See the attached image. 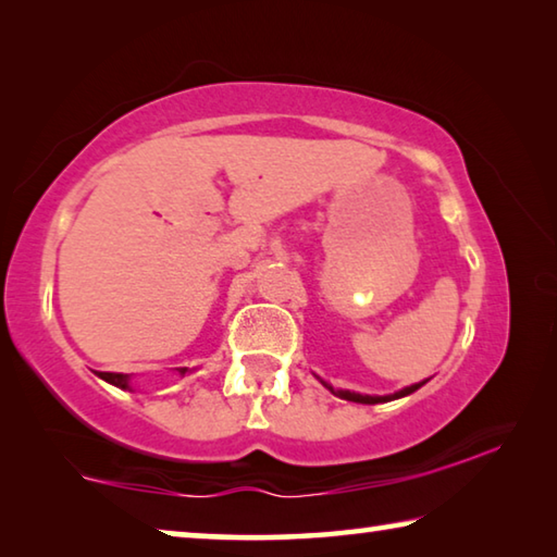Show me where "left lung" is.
<instances>
[{
    "label": "left lung",
    "mask_w": 557,
    "mask_h": 557,
    "mask_svg": "<svg viewBox=\"0 0 557 557\" xmlns=\"http://www.w3.org/2000/svg\"><path fill=\"white\" fill-rule=\"evenodd\" d=\"M322 381V379H319ZM329 391H332L334 395H338V398H344V400H351V403H363V405H375V403H388V400H398V398H405V395H410V393H414L418 388H422V385H425L428 381H422V383H414V385H408V388H403V391H398V393H393V395H361V393H351V391H336L334 385H329L326 381H322Z\"/></svg>",
    "instance_id": "1"
}]
</instances>
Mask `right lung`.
<instances>
[{
  "label": "right lung",
  "mask_w": 557,
  "mask_h": 557,
  "mask_svg": "<svg viewBox=\"0 0 557 557\" xmlns=\"http://www.w3.org/2000/svg\"><path fill=\"white\" fill-rule=\"evenodd\" d=\"M176 371H178V375L188 373V369H176ZM98 375H100L102 381L117 385V388H122V391H129V375H127V373H106V371H98Z\"/></svg>",
  "instance_id": "right-lung-1"
}]
</instances>
